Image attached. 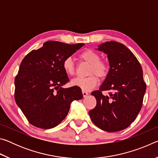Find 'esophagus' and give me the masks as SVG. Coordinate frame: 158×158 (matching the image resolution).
I'll list each match as a JSON object with an SVG mask.
<instances>
[{"instance_id": "obj_1", "label": "esophagus", "mask_w": 158, "mask_h": 158, "mask_svg": "<svg viewBox=\"0 0 158 158\" xmlns=\"http://www.w3.org/2000/svg\"><path fill=\"white\" fill-rule=\"evenodd\" d=\"M82 94H83V95H84V97L85 98V97H86L88 95H89V93H88L87 91H85V90H83Z\"/></svg>"}]
</instances>
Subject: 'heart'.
I'll use <instances>...</instances> for the list:
<instances>
[{
	"label": "heart",
	"mask_w": 158,
	"mask_h": 158,
	"mask_svg": "<svg viewBox=\"0 0 158 158\" xmlns=\"http://www.w3.org/2000/svg\"><path fill=\"white\" fill-rule=\"evenodd\" d=\"M81 60L90 64L89 74L94 73L100 78H105L108 73V66L105 61L100 60V56L93 50H86L79 55ZM63 68L69 76H73L75 73L74 64L72 58H66L63 62ZM98 79L94 74L86 77H77L72 80L71 84L85 91H89L97 85Z\"/></svg>",
	"instance_id": "1"
}]
</instances>
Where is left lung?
<instances>
[{
  "label": "left lung",
  "instance_id": "obj_1",
  "mask_svg": "<svg viewBox=\"0 0 158 158\" xmlns=\"http://www.w3.org/2000/svg\"><path fill=\"white\" fill-rule=\"evenodd\" d=\"M97 49L107 55L110 68L99 90L91 93L97 105L89 114L99 128L118 132L135 121L142 106L146 89L143 70L135 56L124 44L106 42L98 45ZM103 90L111 93L104 96Z\"/></svg>",
  "mask_w": 158,
  "mask_h": 158
}]
</instances>
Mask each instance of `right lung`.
Returning a JSON list of instances; mask_svg holds the SVG:
<instances>
[{
  "label": "right lung",
  "instance_id": "right-lung-1",
  "mask_svg": "<svg viewBox=\"0 0 158 158\" xmlns=\"http://www.w3.org/2000/svg\"><path fill=\"white\" fill-rule=\"evenodd\" d=\"M84 45L48 41L21 61L15 79V98L31 125L42 129L57 126L65 118L71 103L83 98L80 88L62 86L69 81L63 60Z\"/></svg>",
  "mask_w": 158,
  "mask_h": 158
}]
</instances>
